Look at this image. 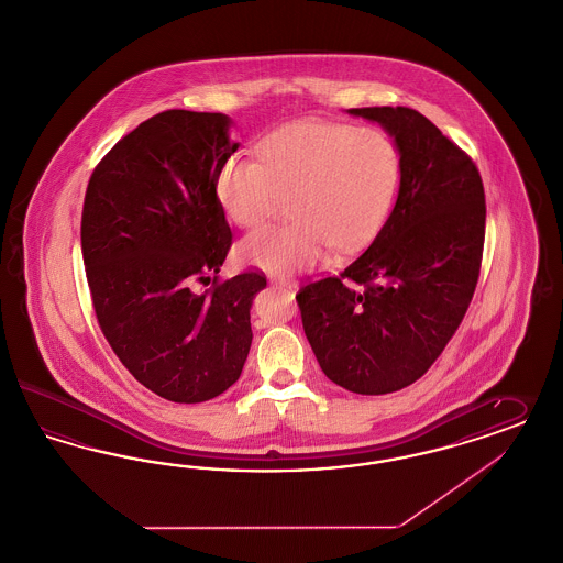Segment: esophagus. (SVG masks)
Instances as JSON below:
<instances>
[{"label": "esophagus", "mask_w": 563, "mask_h": 563, "mask_svg": "<svg viewBox=\"0 0 563 563\" xmlns=\"http://www.w3.org/2000/svg\"><path fill=\"white\" fill-rule=\"evenodd\" d=\"M273 286H279V288H286V290H296L298 284L294 279H286V277H273Z\"/></svg>", "instance_id": "34e87169"}]
</instances>
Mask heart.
I'll return each mask as SVG.
<instances>
[{"label":"heart","instance_id":"obj_1","mask_svg":"<svg viewBox=\"0 0 563 563\" xmlns=\"http://www.w3.org/2000/svg\"><path fill=\"white\" fill-rule=\"evenodd\" d=\"M400 184L395 140L374 126L300 121L261 144V161L231 156L217 175V200L235 225L265 223L284 198L282 228L254 231L238 246L244 265L290 273L321 263L330 249H365L388 219Z\"/></svg>","mask_w":563,"mask_h":563}]
</instances>
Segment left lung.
Wrapping results in <instances>:
<instances>
[{"label":"left lung","mask_w":563,"mask_h":563,"mask_svg":"<svg viewBox=\"0 0 563 563\" xmlns=\"http://www.w3.org/2000/svg\"><path fill=\"white\" fill-rule=\"evenodd\" d=\"M400 152L395 209L340 275L296 294L323 374L356 395H388L426 374L457 332L478 284L486 202L474 161L405 106L351 108Z\"/></svg>","instance_id":"1"}]
</instances>
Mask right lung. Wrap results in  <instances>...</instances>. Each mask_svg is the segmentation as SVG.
<instances>
[{"label": "right lung", "instance_id": "add662e5", "mask_svg": "<svg viewBox=\"0 0 563 563\" xmlns=\"http://www.w3.org/2000/svg\"><path fill=\"white\" fill-rule=\"evenodd\" d=\"M230 125L221 112L165 110L114 144L85 191L98 323L131 375L173 402H205L238 382L252 298L267 286L258 272L217 282L231 230L214 184L240 146ZM210 278L209 291L195 290Z\"/></svg>", "mask_w": 563, "mask_h": 563}]
</instances>
